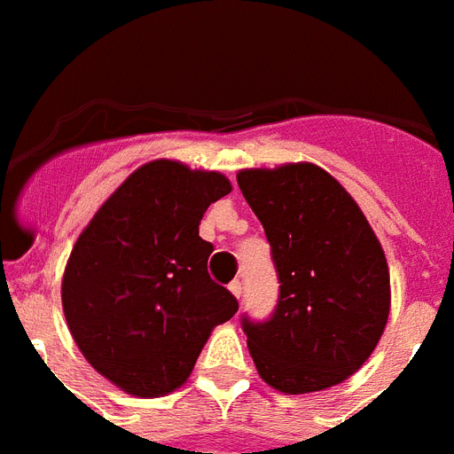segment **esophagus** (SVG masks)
I'll return each mask as SVG.
<instances>
[{
  "label": "esophagus",
  "mask_w": 454,
  "mask_h": 454,
  "mask_svg": "<svg viewBox=\"0 0 454 454\" xmlns=\"http://www.w3.org/2000/svg\"><path fill=\"white\" fill-rule=\"evenodd\" d=\"M230 290H231V295H234L239 300V297L244 295V284H241V281H231Z\"/></svg>",
  "instance_id": "esophagus-1"
}]
</instances>
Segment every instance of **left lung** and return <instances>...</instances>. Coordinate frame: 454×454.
<instances>
[{"mask_svg": "<svg viewBox=\"0 0 454 454\" xmlns=\"http://www.w3.org/2000/svg\"><path fill=\"white\" fill-rule=\"evenodd\" d=\"M278 274L267 321L241 318L264 382L309 394L344 382L375 351L389 318V267L364 210L317 164L239 170Z\"/></svg>", "mask_w": 454, "mask_h": 454, "instance_id": "obj_1", "label": "left lung"}]
</instances>
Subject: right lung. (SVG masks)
Here are the masks:
<instances>
[{
  "label": "right lung",
  "mask_w": 454,
  "mask_h": 454,
  "mask_svg": "<svg viewBox=\"0 0 454 454\" xmlns=\"http://www.w3.org/2000/svg\"><path fill=\"white\" fill-rule=\"evenodd\" d=\"M231 184L215 170L157 159L133 170L90 217L63 277V311L83 358L126 394L183 387L237 297L208 277L199 223Z\"/></svg>",
  "instance_id": "1"
}]
</instances>
